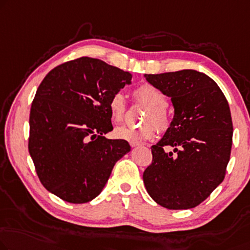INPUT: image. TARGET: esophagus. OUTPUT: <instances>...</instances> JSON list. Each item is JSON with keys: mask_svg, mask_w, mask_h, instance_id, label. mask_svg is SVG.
Returning a JSON list of instances; mask_svg holds the SVG:
<instances>
[{"mask_svg": "<svg viewBox=\"0 0 250 250\" xmlns=\"http://www.w3.org/2000/svg\"><path fill=\"white\" fill-rule=\"evenodd\" d=\"M130 146H131L132 148L138 147V146H140V143H135V141H131V143H130Z\"/></svg>", "mask_w": 250, "mask_h": 250, "instance_id": "obj_1", "label": "esophagus"}]
</instances>
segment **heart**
Here are the masks:
<instances>
[{"label": "heart", "mask_w": 250, "mask_h": 250, "mask_svg": "<svg viewBox=\"0 0 250 250\" xmlns=\"http://www.w3.org/2000/svg\"><path fill=\"white\" fill-rule=\"evenodd\" d=\"M135 96L138 101L149 106L144 118V121L147 124L140 126L120 125L114 130L115 137L130 143L152 139L157 135L156 126L161 130H166L170 124L169 113L166 109V96L162 91L150 84H143L135 89ZM125 109V95L121 92L114 93L109 101V111L112 120L115 122L124 120Z\"/></svg>", "instance_id": "obj_1"}]
</instances>
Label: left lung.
<instances>
[{
    "instance_id": "1",
    "label": "left lung",
    "mask_w": 250,
    "mask_h": 250,
    "mask_svg": "<svg viewBox=\"0 0 250 250\" xmlns=\"http://www.w3.org/2000/svg\"><path fill=\"white\" fill-rule=\"evenodd\" d=\"M145 78L170 98L174 106L169 128L151 146L145 186L164 208H195L225 178L233 130L228 101L211 77L194 69L145 74ZM165 146H173L177 155L166 153Z\"/></svg>"
}]
</instances>
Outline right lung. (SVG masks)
Instances as JSON below:
<instances>
[{"instance_id":"right-lung-1","label":"right lung","mask_w":250,"mask_h":250,"mask_svg":"<svg viewBox=\"0 0 250 250\" xmlns=\"http://www.w3.org/2000/svg\"><path fill=\"white\" fill-rule=\"evenodd\" d=\"M132 75L100 59L82 57L55 67L37 89L30 110L29 152L42 184L69 203L102 192L128 141L112 131L109 101Z\"/></svg>"}]
</instances>
